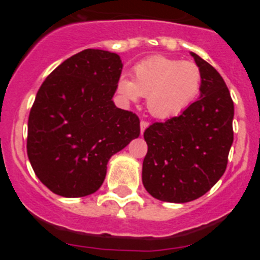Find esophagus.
Returning a JSON list of instances; mask_svg holds the SVG:
<instances>
[{
    "label": "esophagus",
    "instance_id": "esophagus-1",
    "mask_svg": "<svg viewBox=\"0 0 260 260\" xmlns=\"http://www.w3.org/2000/svg\"><path fill=\"white\" fill-rule=\"evenodd\" d=\"M148 126H150V122H148V121H144V119H143V121H141V133H142V134H143L144 130H146Z\"/></svg>",
    "mask_w": 260,
    "mask_h": 260
}]
</instances>
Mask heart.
I'll list each match as a JSON object with an SVG mask.
<instances>
[{
	"label": "heart",
	"mask_w": 260,
	"mask_h": 260,
	"mask_svg": "<svg viewBox=\"0 0 260 260\" xmlns=\"http://www.w3.org/2000/svg\"><path fill=\"white\" fill-rule=\"evenodd\" d=\"M133 73V80L119 78V96L126 102L147 98L150 113L158 118L182 113L201 92V68L191 61L153 56L137 63Z\"/></svg>",
	"instance_id": "1"
}]
</instances>
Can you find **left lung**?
<instances>
[{"label":"left lung","mask_w":260,"mask_h":260,"mask_svg":"<svg viewBox=\"0 0 260 260\" xmlns=\"http://www.w3.org/2000/svg\"><path fill=\"white\" fill-rule=\"evenodd\" d=\"M202 71L201 98L180 116L146 128L142 181L153 198L186 203L221 178L233 143L234 105L221 75L191 53Z\"/></svg>","instance_id":"8db88e82"}]
</instances>
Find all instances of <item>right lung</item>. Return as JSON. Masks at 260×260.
I'll list each match as a JSON object with an SVG mask.
<instances>
[{
  "instance_id": "right-lung-1",
  "label": "right lung",
  "mask_w": 260,
  "mask_h": 260,
  "mask_svg": "<svg viewBox=\"0 0 260 260\" xmlns=\"http://www.w3.org/2000/svg\"><path fill=\"white\" fill-rule=\"evenodd\" d=\"M122 62L86 49L63 61L39 88L28 117L27 155L54 194L78 198L103 185L109 158L139 137V118L114 105Z\"/></svg>"
}]
</instances>
